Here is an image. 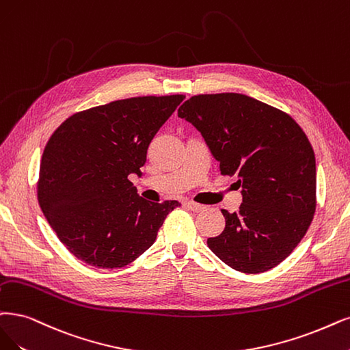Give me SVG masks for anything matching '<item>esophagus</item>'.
Listing matches in <instances>:
<instances>
[{
	"label": "esophagus",
	"mask_w": 350,
	"mask_h": 350,
	"mask_svg": "<svg viewBox=\"0 0 350 350\" xmlns=\"http://www.w3.org/2000/svg\"><path fill=\"white\" fill-rule=\"evenodd\" d=\"M186 206L187 208L190 209V211H193V212H202V211H204L206 209V206L204 204H200V203H196V202H186Z\"/></svg>",
	"instance_id": "esophagus-1"
}]
</instances>
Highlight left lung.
<instances>
[{
	"label": "left lung",
	"mask_w": 350,
	"mask_h": 350,
	"mask_svg": "<svg viewBox=\"0 0 350 350\" xmlns=\"http://www.w3.org/2000/svg\"><path fill=\"white\" fill-rule=\"evenodd\" d=\"M204 138L222 174L238 176L239 212L208 247L245 274L264 273L293 252L316 211V159L290 115L242 94L198 95L177 111Z\"/></svg>",
	"instance_id": "1"
}]
</instances>
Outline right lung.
<instances>
[{"mask_svg": "<svg viewBox=\"0 0 350 350\" xmlns=\"http://www.w3.org/2000/svg\"><path fill=\"white\" fill-rule=\"evenodd\" d=\"M183 95L113 100L72 115L50 137L38 176V203L60 242L96 268H121L146 252L177 200L142 199L147 150Z\"/></svg>", "mask_w": 350, "mask_h": 350, "instance_id": "1", "label": "right lung"}]
</instances>
